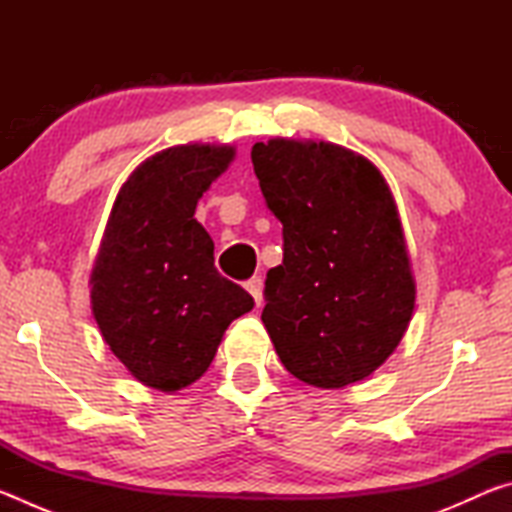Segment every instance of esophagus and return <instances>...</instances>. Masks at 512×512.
<instances>
[{
  "mask_svg": "<svg viewBox=\"0 0 512 512\" xmlns=\"http://www.w3.org/2000/svg\"><path fill=\"white\" fill-rule=\"evenodd\" d=\"M246 289H248V293L250 296H253V300H255V305L259 307L264 302V280L259 275H255V277H250V280L246 282Z\"/></svg>",
  "mask_w": 512,
  "mask_h": 512,
  "instance_id": "1",
  "label": "esophagus"
}]
</instances>
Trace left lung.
Listing matches in <instances>:
<instances>
[{
    "instance_id": "left-lung-1",
    "label": "left lung",
    "mask_w": 512,
    "mask_h": 512,
    "mask_svg": "<svg viewBox=\"0 0 512 512\" xmlns=\"http://www.w3.org/2000/svg\"><path fill=\"white\" fill-rule=\"evenodd\" d=\"M284 259L266 273L262 320L293 377L343 388L391 357L415 282L400 214L375 164L327 142L271 140L250 151Z\"/></svg>"
}]
</instances>
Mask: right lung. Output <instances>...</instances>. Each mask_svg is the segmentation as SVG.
Wrapping results in <instances>:
<instances>
[{"label":"right lung","instance_id":"add662e5","mask_svg":"<svg viewBox=\"0 0 512 512\" xmlns=\"http://www.w3.org/2000/svg\"><path fill=\"white\" fill-rule=\"evenodd\" d=\"M235 158L189 144L146 160L112 207L92 271V311L115 357L142 384L180 391L210 368L223 332L255 307L214 266L196 203Z\"/></svg>","mask_w":512,"mask_h":512}]
</instances>
